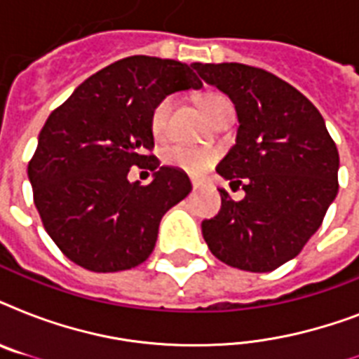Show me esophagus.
I'll return each instance as SVG.
<instances>
[{
    "label": "esophagus",
    "instance_id": "obj_1",
    "mask_svg": "<svg viewBox=\"0 0 359 359\" xmlns=\"http://www.w3.org/2000/svg\"><path fill=\"white\" fill-rule=\"evenodd\" d=\"M191 186H194V190H197V188H199V186H201V180L191 179Z\"/></svg>",
    "mask_w": 359,
    "mask_h": 359
}]
</instances>
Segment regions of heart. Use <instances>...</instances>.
<instances>
[{
	"mask_svg": "<svg viewBox=\"0 0 359 359\" xmlns=\"http://www.w3.org/2000/svg\"><path fill=\"white\" fill-rule=\"evenodd\" d=\"M222 100H227V98L219 97V95H210L203 100V109L205 114L212 111L216 106H218ZM175 106V97L173 95H168L163 97L162 100H158L156 106L152 108L151 111V132L154 137H163L165 132H168V123L169 115H171V109ZM163 163H168L171 168H177L180 171L190 175H203L205 171L210 169L216 160H218V154L212 151V149H203V147H184V145H171L168 149H163L162 152Z\"/></svg>",
	"mask_w": 359,
	"mask_h": 359,
	"instance_id": "b5f03b06",
	"label": "heart"
}]
</instances>
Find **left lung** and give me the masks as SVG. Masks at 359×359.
<instances>
[{"label": "left lung", "mask_w": 359, "mask_h": 359, "mask_svg": "<svg viewBox=\"0 0 359 359\" xmlns=\"http://www.w3.org/2000/svg\"><path fill=\"white\" fill-rule=\"evenodd\" d=\"M197 72L235 104L236 145L216 171L245 191L235 201L219 190L222 208L203 222V238L229 266L272 272L300 253L337 196V147L318 109L272 72L242 63Z\"/></svg>", "instance_id": "8db88e82"}]
</instances>
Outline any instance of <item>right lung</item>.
I'll use <instances>...</instances> for the list:
<instances>
[{
    "label": "right lung",
    "mask_w": 359,
    "mask_h": 359,
    "mask_svg": "<svg viewBox=\"0 0 359 359\" xmlns=\"http://www.w3.org/2000/svg\"><path fill=\"white\" fill-rule=\"evenodd\" d=\"M191 67L132 55L87 78L50 114L27 175L42 225L65 257L91 272H119L154 250L158 225L191 190L175 168H158L151 111L158 100L199 89ZM132 165L155 171L151 185L128 182Z\"/></svg>",
    "instance_id": "right-lung-1"
}]
</instances>
